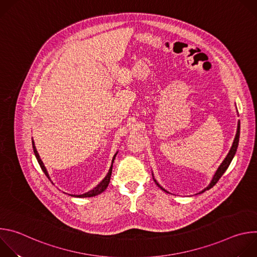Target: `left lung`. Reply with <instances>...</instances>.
<instances>
[{
    "label": "left lung",
    "instance_id": "left-lung-1",
    "mask_svg": "<svg viewBox=\"0 0 257 257\" xmlns=\"http://www.w3.org/2000/svg\"><path fill=\"white\" fill-rule=\"evenodd\" d=\"M239 137H240V122L238 123V129H237L236 137H235V139H234L233 145H232V148H231V150H230V152H229L227 158L224 160V162L222 163V165L218 167L216 173L214 174V176H213V178H212V180H211V182H210V184H209L202 192H204V191H206V190L212 188V187L216 184L217 181H218L219 179H221V177L224 175V173L226 172V170L228 169V167L230 166V164H231V162H232V160H233V158H234V156H235V154H236V152H237V148H238V144H239ZM157 185H158L162 190L166 191L163 187H161V186L158 184V183H157ZM166 192H167V191H166Z\"/></svg>",
    "mask_w": 257,
    "mask_h": 257
}]
</instances>
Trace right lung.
Returning a JSON list of instances; mask_svg holds the SVG:
<instances>
[{
	"label": "right lung",
	"mask_w": 257,
	"mask_h": 257,
	"mask_svg": "<svg viewBox=\"0 0 257 257\" xmlns=\"http://www.w3.org/2000/svg\"><path fill=\"white\" fill-rule=\"evenodd\" d=\"M32 148H33V152H34V155H35V157H36V160H38V162H39V164H40V166H41V168H42L43 172H44V173L46 174V176L50 179L49 174H48V172H47V170H46V168H45V166H44V164H43V162H42V160H41V158H40V156H39V154H38V151H36V149H35L34 142H33V141H32ZM115 158H116V155H115V156H114V158H113L112 166H111V168H109V171H108L107 175L105 176V178H104V179L99 183V184H98L95 188H93L92 190H90V191H88V192H86V193H84V194H81V195H74V196H76V197H81V198H82V197H92V196L98 195V194H100L102 191H104V190L106 189L107 185H108L109 180H111L112 169H113V163H114ZM72 196H73V195H72Z\"/></svg>",
	"instance_id": "right-lung-1"
}]
</instances>
